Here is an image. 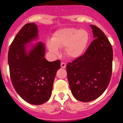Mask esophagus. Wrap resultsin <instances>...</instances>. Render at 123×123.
I'll list each match as a JSON object with an SVG mask.
<instances>
[{
  "mask_svg": "<svg viewBox=\"0 0 123 123\" xmlns=\"http://www.w3.org/2000/svg\"><path fill=\"white\" fill-rule=\"evenodd\" d=\"M61 67L62 68H66V64L64 63V62H61Z\"/></svg>",
  "mask_w": 123,
  "mask_h": 123,
  "instance_id": "esophagus-1",
  "label": "esophagus"
}]
</instances>
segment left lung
<instances>
[{
    "mask_svg": "<svg viewBox=\"0 0 123 123\" xmlns=\"http://www.w3.org/2000/svg\"><path fill=\"white\" fill-rule=\"evenodd\" d=\"M38 39V27L34 23L25 24L9 46L8 64L11 80L18 95L27 103L41 105L50 99L56 73L61 61L48 62L45 48ZM27 47H31L27 50Z\"/></svg>",
    "mask_w": 123,
    "mask_h": 123,
    "instance_id": "obj_1",
    "label": "left lung"
}]
</instances>
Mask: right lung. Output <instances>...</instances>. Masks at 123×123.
<instances>
[{
    "label": "right lung",
    "mask_w": 123,
    "mask_h": 123,
    "mask_svg": "<svg viewBox=\"0 0 123 123\" xmlns=\"http://www.w3.org/2000/svg\"><path fill=\"white\" fill-rule=\"evenodd\" d=\"M91 28L94 40L82 55L66 66L72 94L83 102L97 99L103 93L112 71V47L99 28Z\"/></svg>",
    "instance_id": "obj_1"
}]
</instances>
